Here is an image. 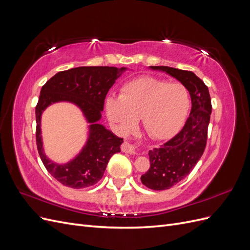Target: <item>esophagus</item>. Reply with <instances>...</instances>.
Here are the masks:
<instances>
[{
	"instance_id": "obj_1",
	"label": "esophagus",
	"mask_w": 250,
	"mask_h": 250,
	"mask_svg": "<svg viewBox=\"0 0 250 250\" xmlns=\"http://www.w3.org/2000/svg\"><path fill=\"white\" fill-rule=\"evenodd\" d=\"M121 149H122L123 152H126V153H130V154H137L138 153L137 146L133 145V144H131L129 142H124L122 144V147H121Z\"/></svg>"
}]
</instances>
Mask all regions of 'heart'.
<instances>
[{"instance_id": "obj_1", "label": "heart", "mask_w": 250, "mask_h": 250, "mask_svg": "<svg viewBox=\"0 0 250 250\" xmlns=\"http://www.w3.org/2000/svg\"><path fill=\"white\" fill-rule=\"evenodd\" d=\"M190 108V97L180 83H167L143 76L125 83L120 97L109 96L105 111L120 131L130 130L137 119L149 137L164 140L172 137L184 124Z\"/></svg>"}]
</instances>
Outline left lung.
I'll use <instances>...</instances> for the list:
<instances>
[{
    "mask_svg": "<svg viewBox=\"0 0 250 250\" xmlns=\"http://www.w3.org/2000/svg\"><path fill=\"white\" fill-rule=\"evenodd\" d=\"M166 72L188 90L192 109L185 126L160 148L149 151L150 168L141 176L142 184L154 191L168 190L188 175L206 149L211 103L208 86L191 71L170 66H150Z\"/></svg>",
    "mask_w": 250,
    "mask_h": 250,
    "instance_id": "obj_1",
    "label": "left lung"
}]
</instances>
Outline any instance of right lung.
I'll return each instance as SVG.
<instances>
[{"instance_id": "right-lung-1", "label": "right lung", "mask_w": 250, "mask_h": 250, "mask_svg": "<svg viewBox=\"0 0 250 250\" xmlns=\"http://www.w3.org/2000/svg\"><path fill=\"white\" fill-rule=\"evenodd\" d=\"M127 69L115 66H79L59 72L42 87L35 107L36 145L44 167L60 184L83 188L99 181L110 157L121 151L123 139L99 124L104 100L109 88ZM71 102L78 106L91 125L89 138L81 152L66 164L52 162L43 152L40 120L53 103Z\"/></svg>"}]
</instances>
